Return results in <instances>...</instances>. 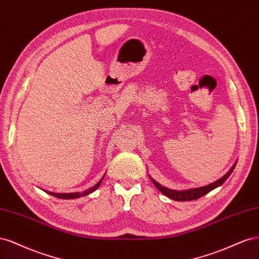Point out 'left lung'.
I'll list each match as a JSON object with an SVG mask.
<instances>
[{
  "instance_id": "obj_1",
  "label": "left lung",
  "mask_w": 259,
  "mask_h": 259,
  "mask_svg": "<svg viewBox=\"0 0 259 259\" xmlns=\"http://www.w3.org/2000/svg\"><path fill=\"white\" fill-rule=\"evenodd\" d=\"M235 166H236V163L232 165V168H231L226 174H225L223 178H221L220 180H218L216 182L212 183V184L203 186V187H199V188L188 189V190H182V191L172 190V189H169V188L161 186V185L159 184V183H157V182L154 181L153 179H152V181H153V183H154V185L157 187V189L159 190V191H161V193H162L164 196L169 197L170 199L175 200V201H193V200H197V199H199L200 197H202V196L206 195L207 193H210V191L213 190L214 188L221 186V185L223 184V183L229 178V175L232 173L233 169H235Z\"/></svg>"
}]
</instances>
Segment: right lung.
<instances>
[{"label": "right lung", "mask_w": 259, "mask_h": 259, "mask_svg": "<svg viewBox=\"0 0 259 259\" xmlns=\"http://www.w3.org/2000/svg\"><path fill=\"white\" fill-rule=\"evenodd\" d=\"M103 178H104V177H103ZM103 178H102V180H103ZM102 180L99 181L94 187H91V188H89V189H87V190H85V191H82V193L56 194V193H51V191H46V193L49 194V195L54 196V197H56V198H60V199H75V198H79V197H82V196H87L88 194H91V193H93V191H95V190L100 186V184H101V183H102Z\"/></svg>", "instance_id": "1"}]
</instances>
